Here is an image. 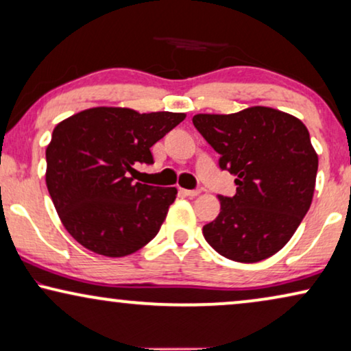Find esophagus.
Listing matches in <instances>:
<instances>
[{"label": "esophagus", "mask_w": 351, "mask_h": 351, "mask_svg": "<svg viewBox=\"0 0 351 351\" xmlns=\"http://www.w3.org/2000/svg\"><path fill=\"white\" fill-rule=\"evenodd\" d=\"M180 191L186 196H198L199 195V190H186V189H180Z\"/></svg>", "instance_id": "34e87169"}]
</instances>
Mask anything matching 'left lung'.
I'll list each match as a JSON object with an SVG mask.
<instances>
[{"mask_svg":"<svg viewBox=\"0 0 351 351\" xmlns=\"http://www.w3.org/2000/svg\"><path fill=\"white\" fill-rule=\"evenodd\" d=\"M193 124L237 176L234 196H219L220 214L203 234L220 256L254 263L286 246L313 199L318 155L299 118L270 107L232 114L199 113Z\"/></svg>","mask_w":351,"mask_h":351,"instance_id":"obj_1","label":"left lung"}]
</instances>
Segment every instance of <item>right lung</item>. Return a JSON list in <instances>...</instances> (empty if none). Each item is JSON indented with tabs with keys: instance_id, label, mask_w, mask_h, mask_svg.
<instances>
[{
	"instance_id": "add662e5",
	"label": "right lung",
	"mask_w": 351,
	"mask_h": 351,
	"mask_svg": "<svg viewBox=\"0 0 351 351\" xmlns=\"http://www.w3.org/2000/svg\"><path fill=\"white\" fill-rule=\"evenodd\" d=\"M185 119V113H138L95 107L57 124L46 148V185L71 237L105 257H124L160 232L176 186L134 182L150 148Z\"/></svg>"
}]
</instances>
